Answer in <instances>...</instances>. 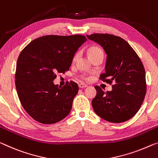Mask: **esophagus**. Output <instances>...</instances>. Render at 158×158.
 Instances as JSON below:
<instances>
[{"instance_id":"1","label":"esophagus","mask_w":158,"mask_h":158,"mask_svg":"<svg viewBox=\"0 0 158 158\" xmlns=\"http://www.w3.org/2000/svg\"><path fill=\"white\" fill-rule=\"evenodd\" d=\"M88 86H87L86 84H85L84 83H81V84H79V88L81 89H83V88H86V87H87Z\"/></svg>"}]
</instances>
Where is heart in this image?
<instances>
[{
    "label": "heart",
    "instance_id": "heart-1",
    "mask_svg": "<svg viewBox=\"0 0 158 158\" xmlns=\"http://www.w3.org/2000/svg\"><path fill=\"white\" fill-rule=\"evenodd\" d=\"M88 52H89V56L90 57H94V56H96V55H97V54L103 53V52H102V50L101 48L98 47V46H92V47H91L89 49ZM78 57H79L78 53L75 54L74 57H73V62L77 61V60L78 59ZM81 78L83 80H89V77H86V75H84V74L81 75Z\"/></svg>",
    "mask_w": 158,
    "mask_h": 158
}]
</instances>
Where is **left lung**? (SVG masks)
I'll return each mask as SVG.
<instances>
[{"label": "left lung", "instance_id": "1", "mask_svg": "<svg viewBox=\"0 0 158 158\" xmlns=\"http://www.w3.org/2000/svg\"><path fill=\"white\" fill-rule=\"evenodd\" d=\"M87 38L103 48L107 54L106 72L100 79L112 85L104 92L96 86L92 107L97 115L112 123L126 122L137 113L146 94V72L141 59L121 37L109 34H92Z\"/></svg>", "mask_w": 158, "mask_h": 158}]
</instances>
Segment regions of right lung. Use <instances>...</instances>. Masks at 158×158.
<instances>
[{
	"mask_svg": "<svg viewBox=\"0 0 158 158\" xmlns=\"http://www.w3.org/2000/svg\"><path fill=\"white\" fill-rule=\"evenodd\" d=\"M86 41L83 35H46L34 39L21 51L17 62L15 86L27 113L41 124L57 123L71 111L79 91L73 81L54 85L56 73L71 66L75 52Z\"/></svg>",
	"mask_w": 158,
	"mask_h": 158,
	"instance_id": "add662e5",
	"label": "right lung"
}]
</instances>
